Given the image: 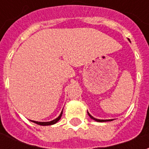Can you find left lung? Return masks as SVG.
Segmentation results:
<instances>
[{"instance_id": "left-lung-1", "label": "left lung", "mask_w": 149, "mask_h": 149, "mask_svg": "<svg viewBox=\"0 0 149 149\" xmlns=\"http://www.w3.org/2000/svg\"><path fill=\"white\" fill-rule=\"evenodd\" d=\"M88 112V115L90 116L91 119H93V120H96V121L97 122H106V121H112V120H113V119H111V120H100V119H97V118H95V117H93L92 115H90V113H89V112Z\"/></svg>"}]
</instances>
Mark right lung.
Segmentation results:
<instances>
[{
    "label": "right lung",
    "instance_id": "obj_1",
    "mask_svg": "<svg viewBox=\"0 0 149 149\" xmlns=\"http://www.w3.org/2000/svg\"><path fill=\"white\" fill-rule=\"evenodd\" d=\"M62 114H63V110H62L61 112V114L59 115L58 117H56V118L54 119V120H51V121L40 122V121H35V120H31V121L33 122V123H36V124H37V125H42V126H48V125H54V124H56V122H58L59 120H60V119L61 118Z\"/></svg>",
    "mask_w": 149,
    "mask_h": 149
}]
</instances>
